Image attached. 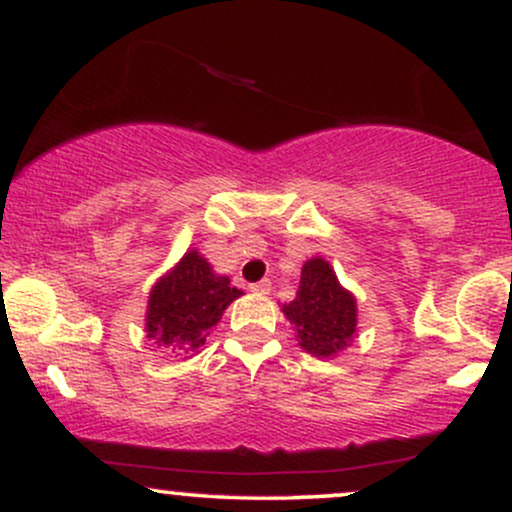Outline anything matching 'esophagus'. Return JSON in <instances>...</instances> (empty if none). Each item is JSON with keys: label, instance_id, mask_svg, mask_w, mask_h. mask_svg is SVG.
Returning <instances> with one entry per match:
<instances>
[{"label": "esophagus", "instance_id": "34e87169", "mask_svg": "<svg viewBox=\"0 0 512 512\" xmlns=\"http://www.w3.org/2000/svg\"><path fill=\"white\" fill-rule=\"evenodd\" d=\"M250 291H252V293H257V295H267L269 291H272V281H267V279H264V281H257V283H252V286H250Z\"/></svg>", "mask_w": 512, "mask_h": 512}]
</instances>
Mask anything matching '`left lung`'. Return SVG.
Listing matches in <instances>:
<instances>
[{
  "instance_id": "left-lung-1",
  "label": "left lung",
  "mask_w": 512,
  "mask_h": 512,
  "mask_svg": "<svg viewBox=\"0 0 512 512\" xmlns=\"http://www.w3.org/2000/svg\"><path fill=\"white\" fill-rule=\"evenodd\" d=\"M281 312L293 324L298 346L319 360L343 353L357 336L355 295L319 255L303 264L298 293Z\"/></svg>"
}]
</instances>
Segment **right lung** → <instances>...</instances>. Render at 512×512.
<instances>
[{
    "label": "right lung",
    "mask_w": 512,
    "mask_h": 512,
    "mask_svg": "<svg viewBox=\"0 0 512 512\" xmlns=\"http://www.w3.org/2000/svg\"><path fill=\"white\" fill-rule=\"evenodd\" d=\"M243 291L217 274L195 248L159 276L147 298L145 331L157 346L197 355L221 315Z\"/></svg>",
    "instance_id": "1"
}]
</instances>
